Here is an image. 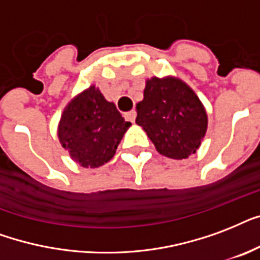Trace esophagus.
<instances>
[{
    "mask_svg": "<svg viewBox=\"0 0 260 260\" xmlns=\"http://www.w3.org/2000/svg\"><path fill=\"white\" fill-rule=\"evenodd\" d=\"M136 116H137V112L134 111V110H132V111H128L124 114L126 120H130V122H134V120H136Z\"/></svg>",
    "mask_w": 260,
    "mask_h": 260,
    "instance_id": "34e87169",
    "label": "esophagus"
}]
</instances>
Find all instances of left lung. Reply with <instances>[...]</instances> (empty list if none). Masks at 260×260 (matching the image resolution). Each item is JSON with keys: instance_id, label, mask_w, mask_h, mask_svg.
I'll list each match as a JSON object with an SVG mask.
<instances>
[{"instance_id": "left-lung-1", "label": "left lung", "mask_w": 260, "mask_h": 260, "mask_svg": "<svg viewBox=\"0 0 260 260\" xmlns=\"http://www.w3.org/2000/svg\"><path fill=\"white\" fill-rule=\"evenodd\" d=\"M136 123L162 156L183 160L194 154L207 130V112L190 85L175 76L145 82Z\"/></svg>"}]
</instances>
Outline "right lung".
Returning a JSON list of instances; mask_svg holds the SVG:
<instances>
[{
	"label": "right lung",
	"instance_id": "add662e5",
	"mask_svg": "<svg viewBox=\"0 0 260 260\" xmlns=\"http://www.w3.org/2000/svg\"><path fill=\"white\" fill-rule=\"evenodd\" d=\"M130 126L115 104L90 85L66 104L57 134L73 161L84 168H99L114 157Z\"/></svg>",
	"mask_w": 260,
	"mask_h": 260
}]
</instances>
